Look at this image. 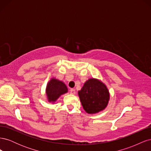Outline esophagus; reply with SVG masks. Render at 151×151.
Listing matches in <instances>:
<instances>
[{
    "label": "esophagus",
    "mask_w": 151,
    "mask_h": 151,
    "mask_svg": "<svg viewBox=\"0 0 151 151\" xmlns=\"http://www.w3.org/2000/svg\"><path fill=\"white\" fill-rule=\"evenodd\" d=\"M70 93L71 94H76V90L74 89H70Z\"/></svg>",
    "instance_id": "1"
}]
</instances>
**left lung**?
<instances>
[{
    "instance_id": "left-lung-1",
    "label": "left lung",
    "mask_w": 151,
    "mask_h": 151,
    "mask_svg": "<svg viewBox=\"0 0 151 151\" xmlns=\"http://www.w3.org/2000/svg\"><path fill=\"white\" fill-rule=\"evenodd\" d=\"M81 102L88 113H96L106 107L109 99V91L102 82L90 79L78 92Z\"/></svg>"
}]
</instances>
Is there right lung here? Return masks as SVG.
<instances>
[{
	"mask_svg": "<svg viewBox=\"0 0 151 151\" xmlns=\"http://www.w3.org/2000/svg\"><path fill=\"white\" fill-rule=\"evenodd\" d=\"M68 91L67 86L62 81L52 79L48 83L46 93L50 102H55L63 94Z\"/></svg>",
	"mask_w": 151,
	"mask_h": 151,
	"instance_id": "right-lung-1",
	"label": "right lung"
}]
</instances>
